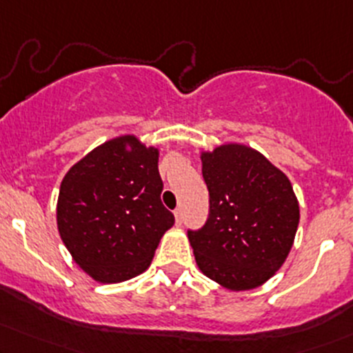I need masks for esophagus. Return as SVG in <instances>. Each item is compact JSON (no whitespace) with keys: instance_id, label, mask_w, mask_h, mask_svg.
I'll return each mask as SVG.
<instances>
[{"instance_id":"obj_1","label":"esophagus","mask_w":353,"mask_h":353,"mask_svg":"<svg viewBox=\"0 0 353 353\" xmlns=\"http://www.w3.org/2000/svg\"><path fill=\"white\" fill-rule=\"evenodd\" d=\"M174 218H176L177 226H181V224H183V209L177 208L176 211H174Z\"/></svg>"}]
</instances>
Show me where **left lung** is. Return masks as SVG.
<instances>
[{
    "label": "left lung",
    "instance_id": "left-lung-1",
    "mask_svg": "<svg viewBox=\"0 0 353 353\" xmlns=\"http://www.w3.org/2000/svg\"><path fill=\"white\" fill-rule=\"evenodd\" d=\"M209 216L188 231L199 270L233 292L268 281L288 256L300 208L292 183L258 150L224 144L201 154Z\"/></svg>",
    "mask_w": 353,
    "mask_h": 353
}]
</instances>
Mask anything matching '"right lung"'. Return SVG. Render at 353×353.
<instances>
[{
	"label": "right lung",
	"mask_w": 353,
	"mask_h": 353,
	"mask_svg": "<svg viewBox=\"0 0 353 353\" xmlns=\"http://www.w3.org/2000/svg\"><path fill=\"white\" fill-rule=\"evenodd\" d=\"M159 150L135 135L95 147L72 165L60 185L61 241L85 273L120 283L149 268L174 214L161 201Z\"/></svg>",
	"instance_id": "1"
}]
</instances>
